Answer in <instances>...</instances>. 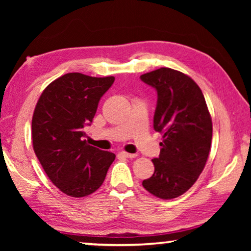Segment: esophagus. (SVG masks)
Segmentation results:
<instances>
[{"mask_svg": "<svg viewBox=\"0 0 251 251\" xmlns=\"http://www.w3.org/2000/svg\"><path fill=\"white\" fill-rule=\"evenodd\" d=\"M121 155L126 157V158H135V157L137 156L136 154H129V152H126V151H121Z\"/></svg>", "mask_w": 251, "mask_h": 251, "instance_id": "1", "label": "esophagus"}]
</instances>
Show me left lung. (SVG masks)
Returning <instances> with one entry per match:
<instances>
[{"instance_id":"obj_1","label":"left lung","mask_w":251,"mask_h":251,"mask_svg":"<svg viewBox=\"0 0 251 251\" xmlns=\"http://www.w3.org/2000/svg\"><path fill=\"white\" fill-rule=\"evenodd\" d=\"M157 91L154 129L163 134L155 172L143 186L161 199L186 193L205 168L210 151L212 123L205 97L193 78L161 67L141 75Z\"/></svg>"}]
</instances>
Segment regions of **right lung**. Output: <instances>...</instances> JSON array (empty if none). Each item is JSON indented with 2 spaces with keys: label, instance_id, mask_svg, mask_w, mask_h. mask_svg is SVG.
I'll use <instances>...</instances> for the list:
<instances>
[{
  "label": "right lung",
  "instance_id": "obj_1",
  "mask_svg": "<svg viewBox=\"0 0 251 251\" xmlns=\"http://www.w3.org/2000/svg\"><path fill=\"white\" fill-rule=\"evenodd\" d=\"M114 80V76L65 74L45 88L34 109V151L50 181L71 197L96 192L115 159V154L83 139L84 127L91 125L100 97Z\"/></svg>",
  "mask_w": 251,
  "mask_h": 251
}]
</instances>
